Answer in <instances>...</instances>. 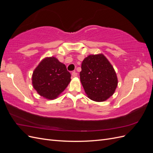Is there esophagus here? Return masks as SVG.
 I'll list each match as a JSON object with an SVG mask.
<instances>
[{
    "label": "esophagus",
    "instance_id": "34e87169",
    "mask_svg": "<svg viewBox=\"0 0 153 153\" xmlns=\"http://www.w3.org/2000/svg\"><path fill=\"white\" fill-rule=\"evenodd\" d=\"M77 75H78V73H77L76 72L73 71V72L72 73V76H73V77H76Z\"/></svg>",
    "mask_w": 153,
    "mask_h": 153
}]
</instances>
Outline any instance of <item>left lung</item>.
<instances>
[{
  "label": "left lung",
  "instance_id": "obj_1",
  "mask_svg": "<svg viewBox=\"0 0 153 153\" xmlns=\"http://www.w3.org/2000/svg\"><path fill=\"white\" fill-rule=\"evenodd\" d=\"M80 78L88 98L98 102L112 96L118 84L113 66L101 53L90 55L84 59Z\"/></svg>",
  "mask_w": 153,
  "mask_h": 153
}]
</instances>
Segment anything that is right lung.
I'll return each mask as SVG.
<instances>
[{
  "label": "right lung",
  "instance_id": "right-lung-1",
  "mask_svg": "<svg viewBox=\"0 0 153 153\" xmlns=\"http://www.w3.org/2000/svg\"><path fill=\"white\" fill-rule=\"evenodd\" d=\"M71 81L65 64L54 57H46L32 74V85L38 93L48 100L57 98Z\"/></svg>",
  "mask_w": 153,
  "mask_h": 153
}]
</instances>
